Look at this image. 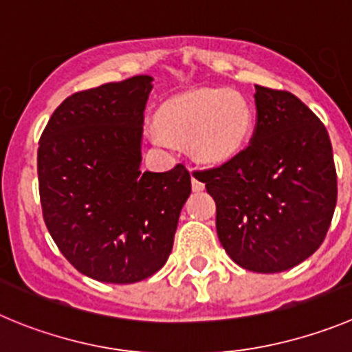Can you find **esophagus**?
<instances>
[{
  "label": "esophagus",
  "mask_w": 352,
  "mask_h": 352,
  "mask_svg": "<svg viewBox=\"0 0 352 352\" xmlns=\"http://www.w3.org/2000/svg\"><path fill=\"white\" fill-rule=\"evenodd\" d=\"M191 186H192V191H195V192H199V191H203V189H205V184H203L199 179H196V177H192Z\"/></svg>",
  "instance_id": "1"
}]
</instances>
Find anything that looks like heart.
<instances>
[{"label": "heart", "instance_id": "obj_1", "mask_svg": "<svg viewBox=\"0 0 352 352\" xmlns=\"http://www.w3.org/2000/svg\"><path fill=\"white\" fill-rule=\"evenodd\" d=\"M252 123L250 102L239 91L205 88L166 102L151 126V135L163 146L173 140L191 144L196 156L217 163L241 151Z\"/></svg>", "mask_w": 352, "mask_h": 352}]
</instances>
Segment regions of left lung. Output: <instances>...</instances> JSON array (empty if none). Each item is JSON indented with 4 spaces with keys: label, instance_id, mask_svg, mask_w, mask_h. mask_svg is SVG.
<instances>
[{
    "label": "left lung",
    "instance_id": "left-lung-1",
    "mask_svg": "<svg viewBox=\"0 0 352 352\" xmlns=\"http://www.w3.org/2000/svg\"><path fill=\"white\" fill-rule=\"evenodd\" d=\"M250 144L198 170L217 205V234L229 257L254 272H281L323 243L337 203L330 137L320 118L285 90L255 85Z\"/></svg>",
    "mask_w": 352,
    "mask_h": 352
}]
</instances>
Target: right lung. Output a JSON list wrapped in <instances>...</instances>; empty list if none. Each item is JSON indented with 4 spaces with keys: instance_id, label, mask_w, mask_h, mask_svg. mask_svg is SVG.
<instances>
[{
    "instance_id": "add662e5",
    "label": "right lung",
    "mask_w": 352,
    "mask_h": 352,
    "mask_svg": "<svg viewBox=\"0 0 352 352\" xmlns=\"http://www.w3.org/2000/svg\"><path fill=\"white\" fill-rule=\"evenodd\" d=\"M151 76L76 91L52 114L38 147L43 219L81 274L104 283L142 281L165 265L191 195L182 163L140 170Z\"/></svg>"
}]
</instances>
